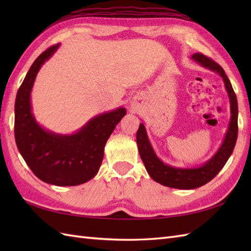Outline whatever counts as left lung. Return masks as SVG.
<instances>
[{
    "label": "left lung",
    "instance_id": "8db88e82",
    "mask_svg": "<svg viewBox=\"0 0 251 251\" xmlns=\"http://www.w3.org/2000/svg\"><path fill=\"white\" fill-rule=\"evenodd\" d=\"M192 59L202 68L219 74L222 77L223 83H225V87L228 99H230V123H228L225 139H223L218 151L208 161L197 167H176L173 165L164 163L156 155L150 140H149L147 129L143 123L139 125V129L137 131L138 150H139L140 157L145 164L149 176L162 185L180 190L197 189L214 179L225 166L227 159L230 158L234 147H235L238 131V106L236 95L234 93L230 79L227 78L225 70L218 63L201 54L193 55Z\"/></svg>",
    "mask_w": 251,
    "mask_h": 251
}]
</instances>
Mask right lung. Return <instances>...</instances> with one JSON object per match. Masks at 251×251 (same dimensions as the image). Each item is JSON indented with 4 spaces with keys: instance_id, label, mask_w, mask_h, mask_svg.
<instances>
[{
    "instance_id": "right-lung-1",
    "label": "right lung",
    "mask_w": 251,
    "mask_h": 251,
    "mask_svg": "<svg viewBox=\"0 0 251 251\" xmlns=\"http://www.w3.org/2000/svg\"><path fill=\"white\" fill-rule=\"evenodd\" d=\"M50 47L36 58L19 87L15 101V139L25 162L37 178L49 184L72 186L97 175L104 146L126 109L94 116L73 134H57L37 123L32 112L31 92L40 69L59 49Z\"/></svg>"
}]
</instances>
